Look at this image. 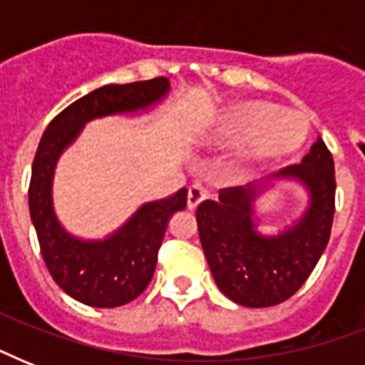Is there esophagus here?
<instances>
[{
  "mask_svg": "<svg viewBox=\"0 0 365 365\" xmlns=\"http://www.w3.org/2000/svg\"><path fill=\"white\" fill-rule=\"evenodd\" d=\"M208 197V191H206L202 185H199V183H195V185H191V187L187 189V208L189 210H195L197 206L202 202V200Z\"/></svg>",
  "mask_w": 365,
  "mask_h": 365,
  "instance_id": "obj_1",
  "label": "esophagus"
}]
</instances>
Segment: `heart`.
I'll return each mask as SVG.
<instances>
[{
	"mask_svg": "<svg viewBox=\"0 0 365 365\" xmlns=\"http://www.w3.org/2000/svg\"><path fill=\"white\" fill-rule=\"evenodd\" d=\"M309 134V123L299 111H280L265 102L237 106L223 123L220 138L239 140L255 136L246 151L248 160L280 159L297 151Z\"/></svg>",
	"mask_w": 365,
	"mask_h": 365,
	"instance_id": "1",
	"label": "heart"
}]
</instances>
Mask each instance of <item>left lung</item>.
<instances>
[{
	"label": "left lung",
	"instance_id": "1",
	"mask_svg": "<svg viewBox=\"0 0 365 365\" xmlns=\"http://www.w3.org/2000/svg\"><path fill=\"white\" fill-rule=\"evenodd\" d=\"M278 179L299 182L309 200L289 228L277 235H261L253 202ZM334 212V157L320 136L299 165L286 166L257 185L222 189L217 200L200 202L199 237L217 288L250 309L289 299L328 246Z\"/></svg>",
	"mask_w": 365,
	"mask_h": 365
}]
</instances>
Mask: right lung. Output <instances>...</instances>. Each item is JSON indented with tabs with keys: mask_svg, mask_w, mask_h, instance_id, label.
Listing matches in <instances>:
<instances>
[{
	"mask_svg": "<svg viewBox=\"0 0 365 365\" xmlns=\"http://www.w3.org/2000/svg\"><path fill=\"white\" fill-rule=\"evenodd\" d=\"M170 93L166 77L128 85H104L60 111L43 132L31 165L28 191L31 223L51 277L79 303L113 309L136 299L148 288L168 220L187 205V189L168 199L143 202L106 239H81L60 223L53 205L54 168L60 155L93 119L145 111Z\"/></svg>",
	"mask_w": 365,
	"mask_h": 365,
	"instance_id": "right-lung-1",
	"label": "right lung"
}]
</instances>
